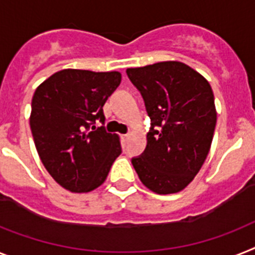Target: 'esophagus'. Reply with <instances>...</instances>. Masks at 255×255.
<instances>
[{
  "label": "esophagus",
  "mask_w": 255,
  "mask_h": 255,
  "mask_svg": "<svg viewBox=\"0 0 255 255\" xmlns=\"http://www.w3.org/2000/svg\"><path fill=\"white\" fill-rule=\"evenodd\" d=\"M131 138V133H127V134H123V141L124 142H127L128 140Z\"/></svg>",
  "instance_id": "esophagus-1"
}]
</instances>
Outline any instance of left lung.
I'll list each match as a JSON object with an SVG mask.
<instances>
[{
    "label": "left lung",
    "mask_w": 255,
    "mask_h": 255,
    "mask_svg": "<svg viewBox=\"0 0 255 255\" xmlns=\"http://www.w3.org/2000/svg\"><path fill=\"white\" fill-rule=\"evenodd\" d=\"M151 119L146 149L132 159L141 183L157 194L177 193L210 151L217 109L209 81L183 62L127 68Z\"/></svg>",
    "instance_id": "1"
}]
</instances>
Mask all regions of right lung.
Instances as JSON below:
<instances>
[{"label":"right lung","mask_w":255,"mask_h":255,"mask_svg":"<svg viewBox=\"0 0 255 255\" xmlns=\"http://www.w3.org/2000/svg\"><path fill=\"white\" fill-rule=\"evenodd\" d=\"M118 71L95 72L66 68L36 88L31 126L44 167L62 188L88 193L106 180L122 153L121 138L105 127V102L121 84Z\"/></svg>","instance_id":"add662e5"}]
</instances>
